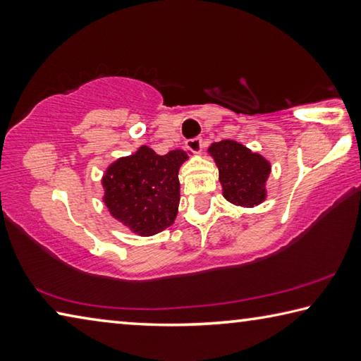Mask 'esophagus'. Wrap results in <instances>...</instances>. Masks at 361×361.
Returning a JSON list of instances; mask_svg holds the SVG:
<instances>
[{"label":"esophagus","mask_w":361,"mask_h":361,"mask_svg":"<svg viewBox=\"0 0 361 361\" xmlns=\"http://www.w3.org/2000/svg\"><path fill=\"white\" fill-rule=\"evenodd\" d=\"M202 146H204L202 138H199V137L189 138L186 142V148L191 149L192 152H200V151H202Z\"/></svg>","instance_id":"34e87169"}]
</instances>
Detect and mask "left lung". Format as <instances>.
Returning a JSON list of instances; mask_svg holds the SVG:
<instances>
[{
	"mask_svg": "<svg viewBox=\"0 0 361 361\" xmlns=\"http://www.w3.org/2000/svg\"><path fill=\"white\" fill-rule=\"evenodd\" d=\"M215 161L223 195L228 202L252 209L267 197L266 181L271 173V162L234 140H221L209 146Z\"/></svg>",
	"mask_w": 361,
	"mask_h": 361,
	"instance_id": "1",
	"label": "left lung"
}]
</instances>
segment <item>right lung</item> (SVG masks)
<instances>
[{"label": "right lung", "instance_id": "right-lung-1", "mask_svg": "<svg viewBox=\"0 0 361 361\" xmlns=\"http://www.w3.org/2000/svg\"><path fill=\"white\" fill-rule=\"evenodd\" d=\"M188 152L159 156L148 146L109 164L102 178L103 202L133 234L149 237L172 226L180 205L178 172Z\"/></svg>", "mask_w": 361, "mask_h": 361}]
</instances>
